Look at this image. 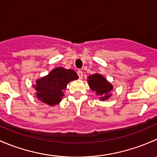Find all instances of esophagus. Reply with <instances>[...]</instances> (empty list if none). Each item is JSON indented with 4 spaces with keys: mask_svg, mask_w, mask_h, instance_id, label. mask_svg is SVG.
<instances>
[{
    "mask_svg": "<svg viewBox=\"0 0 157 157\" xmlns=\"http://www.w3.org/2000/svg\"><path fill=\"white\" fill-rule=\"evenodd\" d=\"M77 74H78V76H79V78L80 79L83 78V72H82V71L79 70V71H77Z\"/></svg>",
    "mask_w": 157,
    "mask_h": 157,
    "instance_id": "esophagus-1",
    "label": "esophagus"
}]
</instances>
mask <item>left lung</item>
I'll return each instance as SVG.
<instances>
[{"label": "left lung", "instance_id": "obj_1", "mask_svg": "<svg viewBox=\"0 0 157 157\" xmlns=\"http://www.w3.org/2000/svg\"><path fill=\"white\" fill-rule=\"evenodd\" d=\"M88 84L90 88L96 93L100 100H106L111 96L113 85L99 74H94L88 77Z\"/></svg>", "mask_w": 157, "mask_h": 157}]
</instances>
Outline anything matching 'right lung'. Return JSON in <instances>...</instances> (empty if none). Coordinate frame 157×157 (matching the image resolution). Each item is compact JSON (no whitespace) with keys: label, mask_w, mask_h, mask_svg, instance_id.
Masks as SVG:
<instances>
[{"label":"right lung","mask_w":157,"mask_h":157,"mask_svg":"<svg viewBox=\"0 0 157 157\" xmlns=\"http://www.w3.org/2000/svg\"><path fill=\"white\" fill-rule=\"evenodd\" d=\"M77 79L78 75L73 70L55 68L48 75L36 80L33 86L36 91V98L49 106L58 104L64 96L63 92L67 89V83Z\"/></svg>","instance_id":"add662e5"}]
</instances>
